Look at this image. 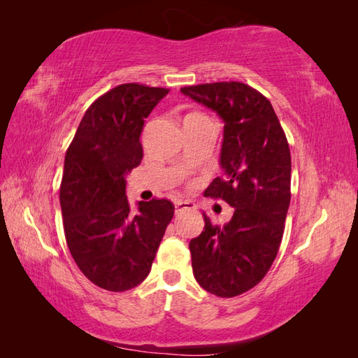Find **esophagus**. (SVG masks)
I'll use <instances>...</instances> for the list:
<instances>
[{
	"label": "esophagus",
	"mask_w": 358,
	"mask_h": 358,
	"mask_svg": "<svg viewBox=\"0 0 358 358\" xmlns=\"http://www.w3.org/2000/svg\"><path fill=\"white\" fill-rule=\"evenodd\" d=\"M187 209H195V204L192 201H187V200H177L175 201V212L180 214V212L187 210Z\"/></svg>",
	"instance_id": "1"
}]
</instances>
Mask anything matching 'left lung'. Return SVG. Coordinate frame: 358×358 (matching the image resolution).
<instances>
[{"mask_svg":"<svg viewBox=\"0 0 358 358\" xmlns=\"http://www.w3.org/2000/svg\"><path fill=\"white\" fill-rule=\"evenodd\" d=\"M181 94L223 120V177L204 196L234 208L223 226L203 212L204 231L189 243L194 277L210 294L235 296L260 283L277 257L291 203V152L272 104L245 83L187 86Z\"/></svg>","mask_w":358,"mask_h":358,"instance_id":"left-lung-1","label":"left lung"}]
</instances>
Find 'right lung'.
Listing matches in <instances>:
<instances>
[{"label":"right lung","mask_w":358,"mask_h":358,"mask_svg":"<svg viewBox=\"0 0 358 358\" xmlns=\"http://www.w3.org/2000/svg\"><path fill=\"white\" fill-rule=\"evenodd\" d=\"M169 90L120 85L86 110L64 158L59 203L66 241L80 271L113 292L138 286L173 217L169 200L131 208L126 175L141 163L144 120Z\"/></svg>","instance_id":"right-lung-1"}]
</instances>
